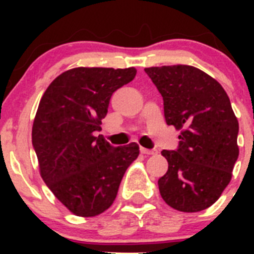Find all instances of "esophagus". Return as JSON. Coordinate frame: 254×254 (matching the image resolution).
I'll return each mask as SVG.
<instances>
[{"mask_svg":"<svg viewBox=\"0 0 254 254\" xmlns=\"http://www.w3.org/2000/svg\"><path fill=\"white\" fill-rule=\"evenodd\" d=\"M141 154H145V155H155V154H158V150H155V149H145V147H141L140 149Z\"/></svg>","mask_w":254,"mask_h":254,"instance_id":"34e87169","label":"esophagus"}]
</instances>
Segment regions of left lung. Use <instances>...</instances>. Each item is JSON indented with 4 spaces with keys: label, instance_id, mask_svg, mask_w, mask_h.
Segmentation results:
<instances>
[{
    "label": "left lung",
    "instance_id": "8db88e82",
    "mask_svg": "<svg viewBox=\"0 0 254 254\" xmlns=\"http://www.w3.org/2000/svg\"><path fill=\"white\" fill-rule=\"evenodd\" d=\"M145 72L164 100L168 126L181 131L177 150H163L168 172L158 181L163 199L183 212H198L221 196L239 155V123L223 86L187 64L149 67Z\"/></svg>",
    "mask_w": 254,
    "mask_h": 254
}]
</instances>
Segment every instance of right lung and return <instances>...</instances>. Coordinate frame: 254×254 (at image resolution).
<instances>
[{
	"label": "right lung",
	"instance_id": "1",
	"mask_svg": "<svg viewBox=\"0 0 254 254\" xmlns=\"http://www.w3.org/2000/svg\"><path fill=\"white\" fill-rule=\"evenodd\" d=\"M136 72L134 67H76L57 76L40 99L31 131L40 176L76 216L93 217L111 207L140 154L136 142L114 147L94 133L112 94Z\"/></svg>",
	"mask_w": 254,
	"mask_h": 254
}]
</instances>
